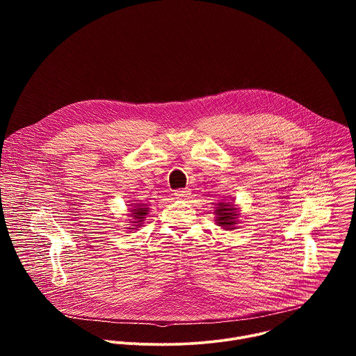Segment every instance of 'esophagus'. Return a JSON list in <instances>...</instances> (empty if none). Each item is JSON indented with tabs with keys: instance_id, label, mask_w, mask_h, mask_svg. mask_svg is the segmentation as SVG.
I'll list each match as a JSON object with an SVG mask.
<instances>
[{
	"instance_id": "esophagus-1",
	"label": "esophagus",
	"mask_w": 356,
	"mask_h": 356,
	"mask_svg": "<svg viewBox=\"0 0 356 356\" xmlns=\"http://www.w3.org/2000/svg\"><path fill=\"white\" fill-rule=\"evenodd\" d=\"M175 195H176V198H179V200H187V198H190L191 193H190L188 188H179V190L175 191Z\"/></svg>"
}]
</instances>
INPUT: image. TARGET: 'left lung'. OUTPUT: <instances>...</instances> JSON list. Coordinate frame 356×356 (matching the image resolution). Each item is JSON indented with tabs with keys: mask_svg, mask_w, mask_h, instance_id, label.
<instances>
[{
	"mask_svg": "<svg viewBox=\"0 0 356 356\" xmlns=\"http://www.w3.org/2000/svg\"><path fill=\"white\" fill-rule=\"evenodd\" d=\"M217 221L220 225H222L227 229H232L234 225L236 224L235 221V211H234V206H231L229 202H220L217 207Z\"/></svg>",
	"mask_w": 356,
	"mask_h": 356,
	"instance_id": "8db88e82",
	"label": "left lung"
}]
</instances>
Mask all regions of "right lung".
<instances>
[{
	"instance_id": "right-lung-1",
	"label": "right lung",
	"mask_w": 356,
	"mask_h": 356,
	"mask_svg": "<svg viewBox=\"0 0 356 356\" xmlns=\"http://www.w3.org/2000/svg\"><path fill=\"white\" fill-rule=\"evenodd\" d=\"M131 211H132L134 218H135L138 222H140V221L145 218V216L147 214L146 204H142V202H139V204H135V206H134V209H132Z\"/></svg>"
}]
</instances>
